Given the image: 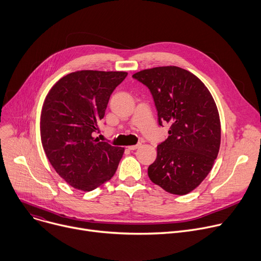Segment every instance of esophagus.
Returning a JSON list of instances; mask_svg holds the SVG:
<instances>
[{
  "instance_id": "1",
  "label": "esophagus",
  "mask_w": 261,
  "mask_h": 261,
  "mask_svg": "<svg viewBox=\"0 0 261 261\" xmlns=\"http://www.w3.org/2000/svg\"><path fill=\"white\" fill-rule=\"evenodd\" d=\"M141 147V144H137V145H133V146H128V149L129 150H135L137 148Z\"/></svg>"
}]
</instances>
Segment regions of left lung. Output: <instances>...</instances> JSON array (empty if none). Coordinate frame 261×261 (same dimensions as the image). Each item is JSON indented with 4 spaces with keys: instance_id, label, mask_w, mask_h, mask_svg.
<instances>
[{
    "instance_id": "obj_1",
    "label": "left lung",
    "mask_w": 261,
    "mask_h": 261,
    "mask_svg": "<svg viewBox=\"0 0 261 261\" xmlns=\"http://www.w3.org/2000/svg\"><path fill=\"white\" fill-rule=\"evenodd\" d=\"M132 76L149 88L159 124L170 125L148 168L149 178L171 194H188L209 174L218 155L221 129L214 98L196 75L176 66L145 69Z\"/></svg>"
}]
</instances>
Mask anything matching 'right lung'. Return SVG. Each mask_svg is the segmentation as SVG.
<instances>
[{"label":"right lung","instance_id":"obj_1","mask_svg":"<svg viewBox=\"0 0 261 261\" xmlns=\"http://www.w3.org/2000/svg\"><path fill=\"white\" fill-rule=\"evenodd\" d=\"M124 71L82 70L59 80L41 114V140L51 166L71 187L92 191L111 179L125 149L93 137Z\"/></svg>","mask_w":261,"mask_h":261}]
</instances>
